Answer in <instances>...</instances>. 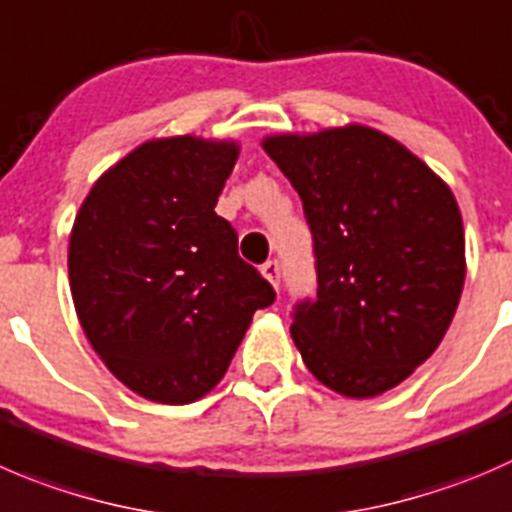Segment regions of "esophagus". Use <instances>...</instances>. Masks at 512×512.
Masks as SVG:
<instances>
[{
    "label": "esophagus",
    "mask_w": 512,
    "mask_h": 512,
    "mask_svg": "<svg viewBox=\"0 0 512 512\" xmlns=\"http://www.w3.org/2000/svg\"><path fill=\"white\" fill-rule=\"evenodd\" d=\"M260 270H262V275H265L267 280H270L272 287H280V262H277V260H267L265 265L260 267Z\"/></svg>",
    "instance_id": "obj_1"
}]
</instances>
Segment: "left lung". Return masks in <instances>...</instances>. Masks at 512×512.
Segmentation results:
<instances>
[{
	"label": "left lung",
	"mask_w": 512,
	"mask_h": 512,
	"mask_svg": "<svg viewBox=\"0 0 512 512\" xmlns=\"http://www.w3.org/2000/svg\"><path fill=\"white\" fill-rule=\"evenodd\" d=\"M302 200L317 295L290 335L307 370L345 398H375L423 365L465 282V232L450 187L408 147L347 124L262 142Z\"/></svg>",
	"instance_id": "left-lung-1"
}]
</instances>
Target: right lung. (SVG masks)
I'll use <instances>...</instances> for the list:
<instances>
[{
    "mask_svg": "<svg viewBox=\"0 0 512 512\" xmlns=\"http://www.w3.org/2000/svg\"><path fill=\"white\" fill-rule=\"evenodd\" d=\"M237 142L152 140L109 167L69 235V287L89 345L152 403L187 405L230 367L275 290L215 212Z\"/></svg>",
    "mask_w": 512,
    "mask_h": 512,
    "instance_id": "right-lung-1",
    "label": "right lung"
}]
</instances>
